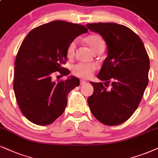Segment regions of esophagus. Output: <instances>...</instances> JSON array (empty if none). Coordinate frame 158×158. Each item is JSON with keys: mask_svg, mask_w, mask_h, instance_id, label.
<instances>
[{"mask_svg": "<svg viewBox=\"0 0 158 158\" xmlns=\"http://www.w3.org/2000/svg\"><path fill=\"white\" fill-rule=\"evenodd\" d=\"M85 84H86V81L85 80H80V85H85Z\"/></svg>", "mask_w": 158, "mask_h": 158, "instance_id": "34e87169", "label": "esophagus"}]
</instances>
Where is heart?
<instances>
[{"instance_id": "b5f03b06", "label": "heart", "mask_w": 158, "mask_h": 158, "mask_svg": "<svg viewBox=\"0 0 158 158\" xmlns=\"http://www.w3.org/2000/svg\"><path fill=\"white\" fill-rule=\"evenodd\" d=\"M85 44L89 47V49L94 53H98L99 52L103 51L105 48V41L101 35L98 34H90L87 35L85 40ZM76 50V42L72 41L70 43L67 49V56L69 58L73 57ZM95 65L93 64H77L73 68V74L81 79H89L94 72Z\"/></svg>"}]
</instances>
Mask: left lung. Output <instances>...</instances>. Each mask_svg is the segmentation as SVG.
Here are the masks:
<instances>
[{
	"mask_svg": "<svg viewBox=\"0 0 158 158\" xmlns=\"http://www.w3.org/2000/svg\"><path fill=\"white\" fill-rule=\"evenodd\" d=\"M89 31L98 33L107 45V57L93 82V93L87 98L94 117L106 125H118L136 110L148 85L149 58L138 35L119 24H87ZM110 82L112 88L105 87Z\"/></svg>",
	"mask_w": 158,
	"mask_h": 158,
	"instance_id": "1",
	"label": "left lung"
}]
</instances>
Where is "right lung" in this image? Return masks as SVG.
Segmentation results:
<instances>
[{"instance_id":"obj_1","label":"right lung","mask_w":158,"mask_h":158,"mask_svg":"<svg viewBox=\"0 0 158 158\" xmlns=\"http://www.w3.org/2000/svg\"><path fill=\"white\" fill-rule=\"evenodd\" d=\"M87 31L81 25L57 20L35 27L24 39L15 63L14 90L22 113L31 123L48 125L64 112L68 95L79 79L70 76L56 82L52 76L55 71L69 74L63 67L68 47Z\"/></svg>"}]
</instances>
